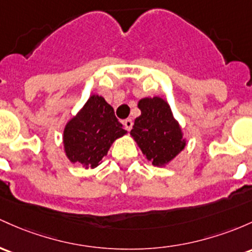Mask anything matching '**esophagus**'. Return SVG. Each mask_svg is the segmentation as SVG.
Instances as JSON below:
<instances>
[{"label":"esophagus","mask_w":252,"mask_h":252,"mask_svg":"<svg viewBox=\"0 0 252 252\" xmlns=\"http://www.w3.org/2000/svg\"><path fill=\"white\" fill-rule=\"evenodd\" d=\"M123 124H124V128L126 129V130L128 131H130L131 130V128H132V121L131 120H126L123 122Z\"/></svg>","instance_id":"obj_1"}]
</instances>
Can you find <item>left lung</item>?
<instances>
[{
	"instance_id": "8db88e82",
	"label": "left lung",
	"mask_w": 252,
	"mask_h": 252,
	"mask_svg": "<svg viewBox=\"0 0 252 252\" xmlns=\"http://www.w3.org/2000/svg\"><path fill=\"white\" fill-rule=\"evenodd\" d=\"M137 107L141 115L134 122L131 137L152 165L166 166L187 146L181 124L160 96L140 99Z\"/></svg>"
}]
</instances>
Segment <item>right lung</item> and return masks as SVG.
<instances>
[{"label":"right lung","mask_w":252,"mask_h":252,"mask_svg":"<svg viewBox=\"0 0 252 252\" xmlns=\"http://www.w3.org/2000/svg\"><path fill=\"white\" fill-rule=\"evenodd\" d=\"M122 123L104 96L92 94L63 129V148L71 164L95 168L106 157L112 143L124 136Z\"/></svg>","instance_id":"obj_1"}]
</instances>
